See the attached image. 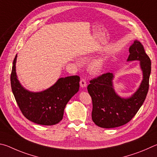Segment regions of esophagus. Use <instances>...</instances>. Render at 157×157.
<instances>
[{
  "instance_id": "esophagus-1",
  "label": "esophagus",
  "mask_w": 157,
  "mask_h": 157,
  "mask_svg": "<svg viewBox=\"0 0 157 157\" xmlns=\"http://www.w3.org/2000/svg\"><path fill=\"white\" fill-rule=\"evenodd\" d=\"M80 86L82 87V88H84L87 86V82L86 81V79L84 78H81L80 81Z\"/></svg>"
}]
</instances>
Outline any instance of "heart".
Here are the masks:
<instances>
[{
	"mask_svg": "<svg viewBox=\"0 0 157 157\" xmlns=\"http://www.w3.org/2000/svg\"><path fill=\"white\" fill-rule=\"evenodd\" d=\"M104 63H105V59L103 57L97 58V59L92 60L88 65L90 71H91L93 74L98 73L103 68Z\"/></svg>",
	"mask_w": 157,
	"mask_h": 157,
	"instance_id": "1",
	"label": "heart"
}]
</instances>
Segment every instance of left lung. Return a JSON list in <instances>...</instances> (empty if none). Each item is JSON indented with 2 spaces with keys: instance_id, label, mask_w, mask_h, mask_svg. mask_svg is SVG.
I'll use <instances>...</instances> for the list:
<instances>
[{
  "instance_id": "left-lung-1",
  "label": "left lung",
  "mask_w": 157,
  "mask_h": 157,
  "mask_svg": "<svg viewBox=\"0 0 157 157\" xmlns=\"http://www.w3.org/2000/svg\"><path fill=\"white\" fill-rule=\"evenodd\" d=\"M128 62L138 60L143 73L139 88L131 97L123 98L115 91L113 73H106L90 81L87 91L92 100V119L103 128H114L126 124L139 111L146 98L149 89L151 61L144 46L135 40L129 48Z\"/></svg>"
}]
</instances>
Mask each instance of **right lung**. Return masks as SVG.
<instances>
[{
	"label": "right lung",
	"instance_id": "add662e5",
	"mask_svg": "<svg viewBox=\"0 0 157 157\" xmlns=\"http://www.w3.org/2000/svg\"><path fill=\"white\" fill-rule=\"evenodd\" d=\"M17 54L13 60L11 86L18 105L27 119L36 124L53 125L63 119L68 101L79 90L80 78H60L53 86L41 92H32L22 86L16 74Z\"/></svg>",
	"mask_w": 157,
	"mask_h": 157
}]
</instances>
